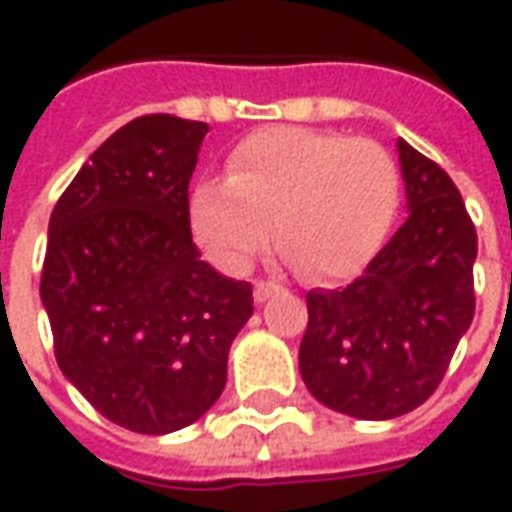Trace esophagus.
I'll return each mask as SVG.
<instances>
[{"instance_id":"1","label":"esophagus","mask_w":512,"mask_h":512,"mask_svg":"<svg viewBox=\"0 0 512 512\" xmlns=\"http://www.w3.org/2000/svg\"><path fill=\"white\" fill-rule=\"evenodd\" d=\"M274 290H277V282H271V279H257V282H255V301H260V304H263V301H266L268 296L274 293Z\"/></svg>"}]
</instances>
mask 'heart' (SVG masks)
I'll return each instance as SVG.
<instances>
[{
	"mask_svg": "<svg viewBox=\"0 0 512 512\" xmlns=\"http://www.w3.org/2000/svg\"><path fill=\"white\" fill-rule=\"evenodd\" d=\"M400 175L373 139L263 128L230 150L224 180L191 191L189 222L211 260L241 274L271 241L310 279L354 274L392 224Z\"/></svg>",
	"mask_w": 512,
	"mask_h": 512,
	"instance_id": "1",
	"label": "heart"
}]
</instances>
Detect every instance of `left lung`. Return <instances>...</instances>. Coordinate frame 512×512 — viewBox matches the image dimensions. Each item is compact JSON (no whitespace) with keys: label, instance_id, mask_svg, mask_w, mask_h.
<instances>
[{"label":"left lung","instance_id":"left-lung-1","mask_svg":"<svg viewBox=\"0 0 512 512\" xmlns=\"http://www.w3.org/2000/svg\"><path fill=\"white\" fill-rule=\"evenodd\" d=\"M408 219L362 277L307 293L299 370L323 406L392 419L422 406L474 318L477 230L444 169L397 142Z\"/></svg>","mask_w":512,"mask_h":512}]
</instances>
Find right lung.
Segmentation results:
<instances>
[{
  "mask_svg": "<svg viewBox=\"0 0 512 512\" xmlns=\"http://www.w3.org/2000/svg\"><path fill=\"white\" fill-rule=\"evenodd\" d=\"M208 126L142 115L62 191L40 299L57 365L95 411L161 436L200 419L227 381L252 285L222 277L191 238L189 183Z\"/></svg>",
  "mask_w": 512,
  "mask_h": 512,
  "instance_id": "obj_1",
  "label": "right lung"
}]
</instances>
